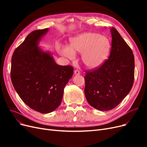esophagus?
Returning <instances> with one entry per match:
<instances>
[{
  "instance_id": "1",
  "label": "esophagus",
  "mask_w": 147,
  "mask_h": 147,
  "mask_svg": "<svg viewBox=\"0 0 147 147\" xmlns=\"http://www.w3.org/2000/svg\"><path fill=\"white\" fill-rule=\"evenodd\" d=\"M74 74L75 75H80V71L77 70H74Z\"/></svg>"
}]
</instances>
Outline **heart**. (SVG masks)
<instances>
[{"label":"heart","instance_id":"heart-1","mask_svg":"<svg viewBox=\"0 0 147 147\" xmlns=\"http://www.w3.org/2000/svg\"><path fill=\"white\" fill-rule=\"evenodd\" d=\"M111 50L109 39L95 32H84L70 40L69 47L60 50L62 55L74 59L75 53H82L81 59L88 69H96L107 59Z\"/></svg>","mask_w":147,"mask_h":147}]
</instances>
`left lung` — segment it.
<instances>
[{
	"mask_svg": "<svg viewBox=\"0 0 147 147\" xmlns=\"http://www.w3.org/2000/svg\"><path fill=\"white\" fill-rule=\"evenodd\" d=\"M109 59L99 68L86 71L84 94L89 104L100 111L112 110L130 92L134 78V57L118 31L111 28Z\"/></svg>",
	"mask_w": 147,
	"mask_h": 147,
	"instance_id": "left-lung-1",
	"label": "left lung"
}]
</instances>
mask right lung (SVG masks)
<instances>
[{
    "mask_svg": "<svg viewBox=\"0 0 147 147\" xmlns=\"http://www.w3.org/2000/svg\"><path fill=\"white\" fill-rule=\"evenodd\" d=\"M49 29L34 30L16 48L11 58V80L20 98L30 108L42 113L60 105L64 89L72 78V66L57 64L53 55L39 42Z\"/></svg>",
    "mask_w": 147,
    "mask_h": 147,
    "instance_id": "obj_1",
    "label": "right lung"
}]
</instances>
